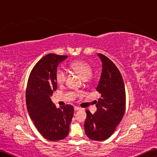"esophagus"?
Returning a JSON list of instances; mask_svg holds the SVG:
<instances>
[{"instance_id":"1","label":"esophagus","mask_w":157,"mask_h":157,"mask_svg":"<svg viewBox=\"0 0 157 157\" xmlns=\"http://www.w3.org/2000/svg\"><path fill=\"white\" fill-rule=\"evenodd\" d=\"M81 109L79 108V107H78V106H75L74 107V110L75 111H79V110H80Z\"/></svg>"}]
</instances>
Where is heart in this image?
<instances>
[{
    "instance_id": "b5f03b06",
    "label": "heart",
    "mask_w": 157,
    "mask_h": 157,
    "mask_svg": "<svg viewBox=\"0 0 157 157\" xmlns=\"http://www.w3.org/2000/svg\"><path fill=\"white\" fill-rule=\"evenodd\" d=\"M70 69L78 74L82 80H90L91 79L92 67L91 66L84 61H76L70 65ZM56 82L61 85L64 84L67 79V73L63 69H59L55 75Z\"/></svg>"
}]
</instances>
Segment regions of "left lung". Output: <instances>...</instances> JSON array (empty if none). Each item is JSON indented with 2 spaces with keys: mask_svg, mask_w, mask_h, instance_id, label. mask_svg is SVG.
I'll list each match as a JSON object with an SVG mask.
<instances>
[{
  "mask_svg": "<svg viewBox=\"0 0 157 157\" xmlns=\"http://www.w3.org/2000/svg\"><path fill=\"white\" fill-rule=\"evenodd\" d=\"M102 62L101 78L96 90L101 97L96 101L94 114L86 111L84 128L88 137L102 141L111 136L121 122L125 109V90L121 73L106 56L97 55Z\"/></svg>",
  "mask_w": 157,
  "mask_h": 157,
  "instance_id": "obj_1",
  "label": "left lung"
}]
</instances>
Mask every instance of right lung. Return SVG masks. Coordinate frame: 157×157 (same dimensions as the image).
I'll return each instance as SVG.
<instances>
[{"instance_id":"1","label":"right lung","mask_w":157,"mask_h":157,"mask_svg":"<svg viewBox=\"0 0 157 157\" xmlns=\"http://www.w3.org/2000/svg\"><path fill=\"white\" fill-rule=\"evenodd\" d=\"M67 56L48 54L36 63L29 75L26 90L28 111L38 132L50 141L65 139L69 132L73 107L67 105L57 108L51 101L57 89V67Z\"/></svg>"}]
</instances>
